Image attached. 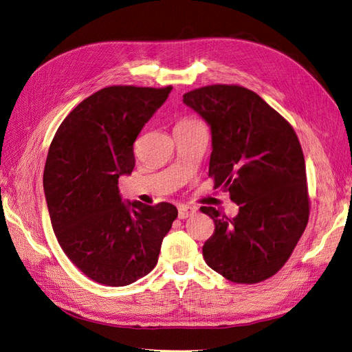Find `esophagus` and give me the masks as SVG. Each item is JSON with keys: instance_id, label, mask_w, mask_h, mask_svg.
I'll list each match as a JSON object with an SVG mask.
<instances>
[{"instance_id": "obj_1", "label": "esophagus", "mask_w": 352, "mask_h": 352, "mask_svg": "<svg viewBox=\"0 0 352 352\" xmlns=\"http://www.w3.org/2000/svg\"><path fill=\"white\" fill-rule=\"evenodd\" d=\"M195 214V208L194 207H189V206H180L177 208V216L179 219H188L190 216Z\"/></svg>"}]
</instances>
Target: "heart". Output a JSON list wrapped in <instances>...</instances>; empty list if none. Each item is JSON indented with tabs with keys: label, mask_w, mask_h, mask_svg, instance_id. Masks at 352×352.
<instances>
[{
	"label": "heart",
	"mask_w": 352,
	"mask_h": 352,
	"mask_svg": "<svg viewBox=\"0 0 352 352\" xmlns=\"http://www.w3.org/2000/svg\"><path fill=\"white\" fill-rule=\"evenodd\" d=\"M190 123H197V120H192V119H184V120H180L177 124H190Z\"/></svg>",
	"instance_id": "obj_1"
}]
</instances>
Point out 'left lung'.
Returning a JSON list of instances; mask_svg holds the SVG:
<instances>
[{"label": "left lung", "mask_w": 352, "mask_h": 352, "mask_svg": "<svg viewBox=\"0 0 352 352\" xmlns=\"http://www.w3.org/2000/svg\"><path fill=\"white\" fill-rule=\"evenodd\" d=\"M184 102L211 129L208 175L228 190L239 212L228 219L214 207L202 255L235 283L272 278L291 257L310 214L305 162L292 126L260 95L238 85H210Z\"/></svg>", "instance_id": "obj_1"}]
</instances>
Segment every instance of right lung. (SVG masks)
Segmentation results:
<instances>
[{
	"mask_svg": "<svg viewBox=\"0 0 352 352\" xmlns=\"http://www.w3.org/2000/svg\"><path fill=\"white\" fill-rule=\"evenodd\" d=\"M172 87H109L60 124L44 168V192L63 251L89 279L126 286L150 273L177 217L168 202L124 201L119 177L135 167L133 142Z\"/></svg>",
	"mask_w": 352,
	"mask_h": 352,
	"instance_id": "add662e5",
	"label": "right lung"
}]
</instances>
